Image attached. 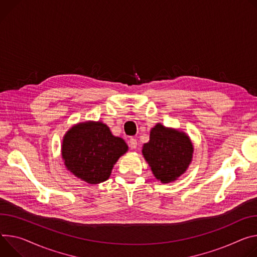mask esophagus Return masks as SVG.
Returning a JSON list of instances; mask_svg holds the SVG:
<instances>
[{"mask_svg":"<svg viewBox=\"0 0 257 257\" xmlns=\"http://www.w3.org/2000/svg\"><path fill=\"white\" fill-rule=\"evenodd\" d=\"M129 147L133 150H135L137 148V141L135 138H130L129 139Z\"/></svg>","mask_w":257,"mask_h":257,"instance_id":"1","label":"esophagus"}]
</instances>
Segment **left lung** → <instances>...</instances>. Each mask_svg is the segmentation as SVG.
I'll list each match as a JSON object with an SVG mask.
<instances>
[{"label": "left lung", "instance_id": "obj_1", "mask_svg": "<svg viewBox=\"0 0 257 257\" xmlns=\"http://www.w3.org/2000/svg\"><path fill=\"white\" fill-rule=\"evenodd\" d=\"M142 153L154 176L162 183H169L188 170L194 146L185 132L157 123L151 129L150 141L143 146Z\"/></svg>", "mask_w": 257, "mask_h": 257}]
</instances>
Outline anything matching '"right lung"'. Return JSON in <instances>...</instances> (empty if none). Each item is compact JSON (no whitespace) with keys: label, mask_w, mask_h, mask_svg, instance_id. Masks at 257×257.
<instances>
[{"label":"right lung","mask_w":257,"mask_h":257,"mask_svg":"<svg viewBox=\"0 0 257 257\" xmlns=\"http://www.w3.org/2000/svg\"><path fill=\"white\" fill-rule=\"evenodd\" d=\"M127 152L124 139L113 136L101 121L77 123L62 138L61 157L65 168L89 184L107 180L116 161Z\"/></svg>","instance_id":"obj_1"}]
</instances>
